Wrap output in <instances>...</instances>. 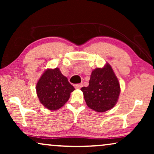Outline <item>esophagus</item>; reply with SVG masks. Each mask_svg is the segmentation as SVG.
Here are the masks:
<instances>
[{
  "label": "esophagus",
  "mask_w": 154,
  "mask_h": 154,
  "mask_svg": "<svg viewBox=\"0 0 154 154\" xmlns=\"http://www.w3.org/2000/svg\"><path fill=\"white\" fill-rule=\"evenodd\" d=\"M82 86H83V84H82V83L75 84V85H74V87H75V89H80V88H82Z\"/></svg>",
  "instance_id": "obj_1"
}]
</instances>
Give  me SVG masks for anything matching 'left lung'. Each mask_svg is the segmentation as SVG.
<instances>
[{
	"mask_svg": "<svg viewBox=\"0 0 154 154\" xmlns=\"http://www.w3.org/2000/svg\"><path fill=\"white\" fill-rule=\"evenodd\" d=\"M81 90L88 106L97 112L112 109L116 104L121 92L119 80L109 63L103 68L94 69L89 85Z\"/></svg>",
	"mask_w": 154,
	"mask_h": 154,
	"instance_id": "left-lung-1",
	"label": "left lung"
}]
</instances>
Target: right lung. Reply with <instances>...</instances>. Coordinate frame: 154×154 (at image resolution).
<instances>
[{
    "instance_id": "right-lung-1",
    "label": "right lung",
    "mask_w": 154,
    "mask_h": 154,
    "mask_svg": "<svg viewBox=\"0 0 154 154\" xmlns=\"http://www.w3.org/2000/svg\"><path fill=\"white\" fill-rule=\"evenodd\" d=\"M36 93L40 102L50 111L64 106L75 88L62 75L59 68L45 71L36 84Z\"/></svg>"
}]
</instances>
